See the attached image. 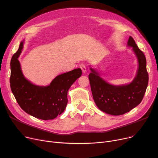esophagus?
Segmentation results:
<instances>
[{"mask_svg": "<svg viewBox=\"0 0 158 158\" xmlns=\"http://www.w3.org/2000/svg\"><path fill=\"white\" fill-rule=\"evenodd\" d=\"M79 67L82 70V71L83 73H85L86 72V66H85V64H81L79 65Z\"/></svg>", "mask_w": 158, "mask_h": 158, "instance_id": "esophagus-1", "label": "esophagus"}]
</instances>
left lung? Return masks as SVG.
Instances as JSON below:
<instances>
[{
    "label": "left lung",
    "instance_id": "obj_1",
    "mask_svg": "<svg viewBox=\"0 0 158 158\" xmlns=\"http://www.w3.org/2000/svg\"><path fill=\"white\" fill-rule=\"evenodd\" d=\"M132 47L138 61L136 76L130 84L114 86L99 76L98 73L90 68L89 76L94 100L99 110L112 115L125 114L137 106L144 97L148 82L146 58L131 36L127 41Z\"/></svg>",
    "mask_w": 158,
    "mask_h": 158
}]
</instances>
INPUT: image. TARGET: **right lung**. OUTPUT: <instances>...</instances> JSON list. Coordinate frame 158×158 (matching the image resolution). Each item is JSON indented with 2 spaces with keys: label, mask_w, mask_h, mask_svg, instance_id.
Wrapping results in <instances>:
<instances>
[{
  "label": "right lung",
  "mask_w": 158,
  "mask_h": 158,
  "mask_svg": "<svg viewBox=\"0 0 158 158\" xmlns=\"http://www.w3.org/2000/svg\"><path fill=\"white\" fill-rule=\"evenodd\" d=\"M23 44L22 41L11 60V89L16 101L25 112L36 118L52 120L65 110L68 102V91L81 77L82 70L76 69L59 75L47 86L33 85L23 76L18 60Z\"/></svg>",
  "instance_id": "add662e5"
}]
</instances>
